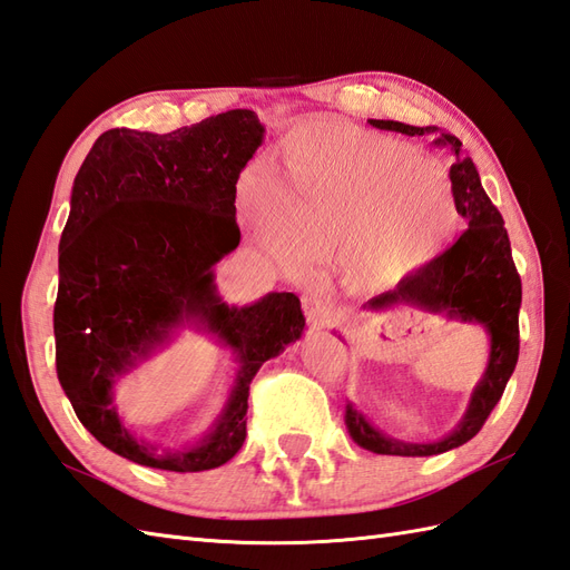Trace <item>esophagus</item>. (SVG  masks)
<instances>
[{
	"mask_svg": "<svg viewBox=\"0 0 570 570\" xmlns=\"http://www.w3.org/2000/svg\"><path fill=\"white\" fill-rule=\"evenodd\" d=\"M303 313L305 317L311 320L315 325H332L340 320V311L334 308L330 303V298H325L323 294H317V291H311V294H303Z\"/></svg>",
	"mask_w": 570,
	"mask_h": 570,
	"instance_id": "esophagus-1",
	"label": "esophagus"
}]
</instances>
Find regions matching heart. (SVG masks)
<instances>
[{
	"label": "heart",
	"instance_id": "heart-1",
	"mask_svg": "<svg viewBox=\"0 0 570 570\" xmlns=\"http://www.w3.org/2000/svg\"><path fill=\"white\" fill-rule=\"evenodd\" d=\"M243 207L282 269L301 272L313 255L330 253L334 274L356 294L410 279L460 224L441 168L402 141L330 120L288 135L276 187L257 175Z\"/></svg>",
	"mask_w": 570,
	"mask_h": 570
}]
</instances>
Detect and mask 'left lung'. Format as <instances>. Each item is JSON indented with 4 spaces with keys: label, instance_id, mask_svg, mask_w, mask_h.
Returning <instances> with one entry per match:
<instances>
[{
    "label": "left lung",
    "instance_id": "obj_1",
    "mask_svg": "<svg viewBox=\"0 0 570 570\" xmlns=\"http://www.w3.org/2000/svg\"><path fill=\"white\" fill-rule=\"evenodd\" d=\"M377 129L402 132L410 137L435 135L433 144L445 146L455 156L450 166L452 195L460 216L466 222L462 236L445 253L438 255L426 267H421L410 279L402 282L383 296H375L366 308L381 311L387 305H416L431 313H445L450 320L479 323L491 337V352L484 377L472 392L470 406L443 441L435 443H402L368 424V419L346 404V429L354 443L377 455L429 458L460 448L484 426V421L499 404L503 390L515 371L520 352L518 313L522 303V284L510 253L508 230L501 212L493 207L481 187L476 166L462 151V141L455 135L441 132L438 127H412L395 120H368Z\"/></svg>",
    "mask_w": 570,
    "mask_h": 570
}]
</instances>
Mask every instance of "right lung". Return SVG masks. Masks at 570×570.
Instances as JSON below:
<instances>
[{"label":"right lung","mask_w":570,"mask_h":570,"mask_svg":"<svg viewBox=\"0 0 570 570\" xmlns=\"http://www.w3.org/2000/svg\"><path fill=\"white\" fill-rule=\"evenodd\" d=\"M262 137L245 108L168 135L108 129L77 173L60 238L55 363L86 431L120 458L168 472L228 462L245 441L253 377L303 334L296 294L236 308L214 284V265L240 243L236 183ZM183 324L230 345L239 375L210 433L158 456L121 426L111 387Z\"/></svg>","instance_id":"right-lung-1"}]
</instances>
